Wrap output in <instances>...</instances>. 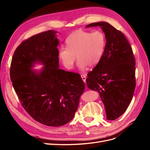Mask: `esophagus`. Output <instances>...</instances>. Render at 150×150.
Listing matches in <instances>:
<instances>
[{
  "instance_id": "obj_1",
  "label": "esophagus",
  "mask_w": 150,
  "mask_h": 150,
  "mask_svg": "<svg viewBox=\"0 0 150 150\" xmlns=\"http://www.w3.org/2000/svg\"><path fill=\"white\" fill-rule=\"evenodd\" d=\"M81 78H82V79L83 80V81H84V82H86V76L84 74H82L81 75Z\"/></svg>"
}]
</instances>
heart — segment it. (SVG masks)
Here are the masks:
<instances>
[{"label":"heart","instance_id":"b5f03b06","mask_svg":"<svg viewBox=\"0 0 150 150\" xmlns=\"http://www.w3.org/2000/svg\"><path fill=\"white\" fill-rule=\"evenodd\" d=\"M67 47L59 51V58L68 69L73 67L77 57L78 66L83 69L88 65L96 66L100 61L106 46V37L102 30L94 32L78 29L72 32L66 40Z\"/></svg>","mask_w":150,"mask_h":150}]
</instances>
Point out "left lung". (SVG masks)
Wrapping results in <instances>:
<instances>
[{
	"label": "left lung",
	"instance_id": "8db88e82",
	"mask_svg": "<svg viewBox=\"0 0 150 150\" xmlns=\"http://www.w3.org/2000/svg\"><path fill=\"white\" fill-rule=\"evenodd\" d=\"M99 26L106 37L103 56L88 72V87L99 92L108 120H115L126 111L136 87L135 59L128 39L120 30L105 22L91 23Z\"/></svg>",
	"mask_w": 150,
	"mask_h": 150
}]
</instances>
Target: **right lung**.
Returning a JSON list of instances; mask_svg holds the SVG:
<instances>
[{"instance_id": "right-lung-1", "label": "right lung", "mask_w": 150, "mask_h": 150, "mask_svg": "<svg viewBox=\"0 0 150 150\" xmlns=\"http://www.w3.org/2000/svg\"><path fill=\"white\" fill-rule=\"evenodd\" d=\"M47 30L24 40L12 59L10 76L21 105L42 125L59 126L71 121L78 108L85 84L78 73L59 68V40ZM41 62L43 70L31 69Z\"/></svg>"}]
</instances>
